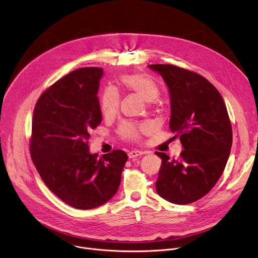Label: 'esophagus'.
Masks as SVG:
<instances>
[{
  "label": "esophagus",
  "mask_w": 258,
  "mask_h": 258,
  "mask_svg": "<svg viewBox=\"0 0 258 258\" xmlns=\"http://www.w3.org/2000/svg\"><path fill=\"white\" fill-rule=\"evenodd\" d=\"M143 154H145V152L144 151H140V150H133V151H130L127 153L130 158H135V157H138V156L143 155Z\"/></svg>",
  "instance_id": "obj_1"
}]
</instances>
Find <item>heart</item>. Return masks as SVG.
Returning a JSON list of instances; mask_svg holds the SVG:
<instances>
[{
  "instance_id": "heart-1",
  "label": "heart",
  "mask_w": 258,
  "mask_h": 258,
  "mask_svg": "<svg viewBox=\"0 0 258 258\" xmlns=\"http://www.w3.org/2000/svg\"><path fill=\"white\" fill-rule=\"evenodd\" d=\"M122 87L134 92L143 98L146 102H154L160 95V90L154 80L142 73H133V75H123L120 77ZM120 97L118 92L113 88L106 89L101 97L100 107L102 114L105 117H111L116 114L119 108ZM148 130L147 124H133L124 122L119 127V134L123 139L130 141H138L140 135Z\"/></svg>"
}]
</instances>
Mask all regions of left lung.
Segmentation results:
<instances>
[{
    "instance_id": "left-lung-1",
    "label": "left lung",
    "mask_w": 258,
    "mask_h": 258,
    "mask_svg": "<svg viewBox=\"0 0 258 258\" xmlns=\"http://www.w3.org/2000/svg\"><path fill=\"white\" fill-rule=\"evenodd\" d=\"M148 66L168 87L169 127L183 147L177 160L155 152L162 159L156 191L170 203L189 204L204 197L226 167L233 142L228 110L216 88L198 73L170 64Z\"/></svg>"
}]
</instances>
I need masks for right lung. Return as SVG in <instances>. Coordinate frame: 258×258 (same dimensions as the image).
Instances as JSON below:
<instances>
[{"instance_id": "add662e5", "label": "right lung", "mask_w": 258, "mask_h": 258, "mask_svg": "<svg viewBox=\"0 0 258 258\" xmlns=\"http://www.w3.org/2000/svg\"><path fill=\"white\" fill-rule=\"evenodd\" d=\"M103 69L84 67L47 89L33 110L30 155L46 186L78 208L103 205L117 192L127 160L122 150L99 157L90 133L102 121L97 97Z\"/></svg>"}]
</instances>
